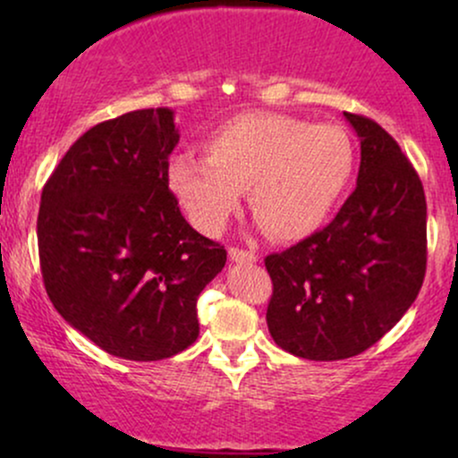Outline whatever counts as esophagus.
Returning a JSON list of instances; mask_svg holds the SVG:
<instances>
[{
  "instance_id": "obj_1",
  "label": "esophagus",
  "mask_w": 458,
  "mask_h": 458,
  "mask_svg": "<svg viewBox=\"0 0 458 458\" xmlns=\"http://www.w3.org/2000/svg\"><path fill=\"white\" fill-rule=\"evenodd\" d=\"M228 256H230V260H233V262H250V265H251V262L259 260V256H256L254 251L239 250V247H230Z\"/></svg>"
}]
</instances>
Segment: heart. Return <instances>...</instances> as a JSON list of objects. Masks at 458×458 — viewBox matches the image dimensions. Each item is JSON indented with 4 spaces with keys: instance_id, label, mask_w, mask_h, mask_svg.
<instances>
[{
    "instance_id": "obj_1",
    "label": "heart",
    "mask_w": 458,
    "mask_h": 458,
    "mask_svg": "<svg viewBox=\"0 0 458 458\" xmlns=\"http://www.w3.org/2000/svg\"><path fill=\"white\" fill-rule=\"evenodd\" d=\"M204 159L178 155L167 187L199 233L219 234L247 189L267 233L297 241L325 224L355 170V144L338 124L256 112L208 135Z\"/></svg>"
}]
</instances>
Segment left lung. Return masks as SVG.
I'll list each match as a JSON object with an SVG mask.
<instances>
[{
  "instance_id": "8db88e82",
  "label": "left lung",
  "mask_w": 458,
  "mask_h": 458,
  "mask_svg": "<svg viewBox=\"0 0 458 458\" xmlns=\"http://www.w3.org/2000/svg\"><path fill=\"white\" fill-rule=\"evenodd\" d=\"M361 144L357 187L327 228L265 259L271 338L288 353L335 361L379 343L411 308L427 273V198L396 140L344 114Z\"/></svg>"
}]
</instances>
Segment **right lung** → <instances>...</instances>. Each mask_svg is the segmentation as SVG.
<instances>
[{
  "mask_svg": "<svg viewBox=\"0 0 458 458\" xmlns=\"http://www.w3.org/2000/svg\"><path fill=\"white\" fill-rule=\"evenodd\" d=\"M174 112L138 109L79 138L45 182L38 254L62 318L109 355L172 357L196 343L198 297L224 245L181 215L167 187Z\"/></svg>",
  "mask_w": 458,
  "mask_h": 458,
  "instance_id": "add662e5",
  "label": "right lung"
}]
</instances>
